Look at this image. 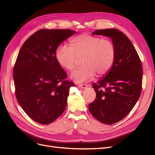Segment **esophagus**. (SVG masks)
<instances>
[{
  "instance_id": "obj_1",
  "label": "esophagus",
  "mask_w": 155,
  "mask_h": 155,
  "mask_svg": "<svg viewBox=\"0 0 155 155\" xmlns=\"http://www.w3.org/2000/svg\"><path fill=\"white\" fill-rule=\"evenodd\" d=\"M78 86L79 88H86L87 87V85L86 84H78Z\"/></svg>"
}]
</instances>
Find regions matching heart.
Instances as JSON below:
<instances>
[{"label": "heart", "mask_w": 155, "mask_h": 155, "mask_svg": "<svg viewBox=\"0 0 155 155\" xmlns=\"http://www.w3.org/2000/svg\"><path fill=\"white\" fill-rule=\"evenodd\" d=\"M55 59L59 66L67 71L72 70L78 59L82 58V67L70 74L76 83H82L91 79L95 72L107 73L112 67L116 57L114 44L109 40L88 34H81L69 41V47L59 46L55 51Z\"/></svg>", "instance_id": "heart-1"}]
</instances>
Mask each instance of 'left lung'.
Segmentation results:
<instances>
[{"instance_id": "obj_1", "label": "left lung", "mask_w": 155, "mask_h": 155, "mask_svg": "<svg viewBox=\"0 0 155 155\" xmlns=\"http://www.w3.org/2000/svg\"><path fill=\"white\" fill-rule=\"evenodd\" d=\"M92 34L110 37L114 45L116 57L106 76L93 84L96 97L88 105V109L101 123L113 124L129 113L140 96L143 74L141 61L131 41L120 30H97Z\"/></svg>"}]
</instances>
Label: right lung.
<instances>
[{
    "instance_id": "1",
    "label": "right lung",
    "mask_w": 155,
    "mask_h": 155,
    "mask_svg": "<svg viewBox=\"0 0 155 155\" xmlns=\"http://www.w3.org/2000/svg\"><path fill=\"white\" fill-rule=\"evenodd\" d=\"M71 30L42 29L23 44L13 68L18 104L30 118L40 124L53 122L66 108L69 89L67 74L55 59L58 46L76 34Z\"/></svg>"
}]
</instances>
